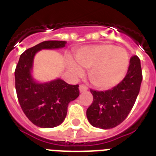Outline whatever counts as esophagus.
<instances>
[{
  "instance_id": "esophagus-1",
  "label": "esophagus",
  "mask_w": 156,
  "mask_h": 156,
  "mask_svg": "<svg viewBox=\"0 0 156 156\" xmlns=\"http://www.w3.org/2000/svg\"><path fill=\"white\" fill-rule=\"evenodd\" d=\"M88 90V88L86 87V86L84 85H80L79 86V91H80L81 93L82 92H85V91H87V90Z\"/></svg>"
}]
</instances>
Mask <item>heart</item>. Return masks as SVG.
Here are the masks:
<instances>
[{
  "mask_svg": "<svg viewBox=\"0 0 156 156\" xmlns=\"http://www.w3.org/2000/svg\"><path fill=\"white\" fill-rule=\"evenodd\" d=\"M75 61L69 58L67 68L73 77H81L88 69V78L95 88L108 90L116 87L125 78L130 58L125 48L115 45L85 46L74 53Z\"/></svg>",
  "mask_w": 156,
  "mask_h": 156,
  "instance_id": "b5f03b06",
  "label": "heart"
}]
</instances>
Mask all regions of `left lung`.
Masks as SVG:
<instances>
[{"mask_svg": "<svg viewBox=\"0 0 156 156\" xmlns=\"http://www.w3.org/2000/svg\"><path fill=\"white\" fill-rule=\"evenodd\" d=\"M143 81L140 60L131 57L128 72L118 85L106 91L90 90L93 102L87 110L88 121L94 127L108 129L122 122L131 111Z\"/></svg>", "mask_w": 156, "mask_h": 156, "instance_id": "1", "label": "left lung"}]
</instances>
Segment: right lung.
<instances>
[{
	"label": "right lung",
	"instance_id": "right-lung-1",
	"mask_svg": "<svg viewBox=\"0 0 156 156\" xmlns=\"http://www.w3.org/2000/svg\"><path fill=\"white\" fill-rule=\"evenodd\" d=\"M66 41H44L20 56L16 66L15 88L23 112L40 128H53L61 125L67 115L69 104L79 95L78 85H69L61 78L40 83L33 76L35 54L43 49H59Z\"/></svg>",
	"mask_w": 156,
	"mask_h": 156
}]
</instances>
